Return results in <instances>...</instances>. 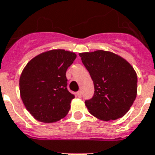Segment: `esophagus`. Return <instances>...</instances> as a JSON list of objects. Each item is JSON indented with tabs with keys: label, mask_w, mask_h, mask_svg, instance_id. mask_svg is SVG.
Masks as SVG:
<instances>
[{
	"label": "esophagus",
	"mask_w": 155,
	"mask_h": 155,
	"mask_svg": "<svg viewBox=\"0 0 155 155\" xmlns=\"http://www.w3.org/2000/svg\"><path fill=\"white\" fill-rule=\"evenodd\" d=\"M76 95H77L78 97H81V95H82L81 91H77V92H76Z\"/></svg>",
	"instance_id": "1"
}]
</instances>
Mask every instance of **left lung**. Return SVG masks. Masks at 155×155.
<instances>
[{
  "instance_id": "left-lung-1",
  "label": "left lung",
  "mask_w": 155,
  "mask_h": 155,
  "mask_svg": "<svg viewBox=\"0 0 155 155\" xmlns=\"http://www.w3.org/2000/svg\"><path fill=\"white\" fill-rule=\"evenodd\" d=\"M95 87L85 101L91 114L104 121L124 116L137 95V74L129 63L116 54L97 50L80 53Z\"/></svg>"
}]
</instances>
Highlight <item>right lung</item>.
Here are the masks:
<instances>
[{
    "mask_svg": "<svg viewBox=\"0 0 155 155\" xmlns=\"http://www.w3.org/2000/svg\"><path fill=\"white\" fill-rule=\"evenodd\" d=\"M76 58L74 52L54 49L35 56L20 77V92L25 107L34 119L55 123L67 115L72 95L67 87V69Z\"/></svg>",
    "mask_w": 155,
    "mask_h": 155,
    "instance_id": "add662e5",
    "label": "right lung"
}]
</instances>
